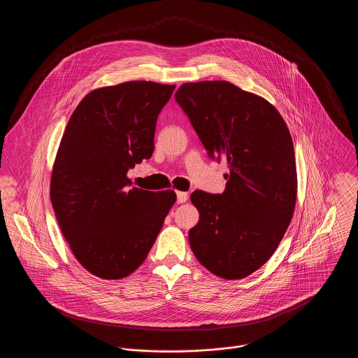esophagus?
Listing matches in <instances>:
<instances>
[{
  "mask_svg": "<svg viewBox=\"0 0 358 358\" xmlns=\"http://www.w3.org/2000/svg\"><path fill=\"white\" fill-rule=\"evenodd\" d=\"M176 196H178V204H183V203H186L187 199H189L187 193H185V192H178Z\"/></svg>",
  "mask_w": 358,
  "mask_h": 358,
  "instance_id": "esophagus-1",
  "label": "esophagus"
}]
</instances>
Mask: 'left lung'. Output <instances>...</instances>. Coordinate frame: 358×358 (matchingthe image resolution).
<instances>
[{
    "label": "left lung",
    "mask_w": 358,
    "mask_h": 358,
    "mask_svg": "<svg viewBox=\"0 0 358 358\" xmlns=\"http://www.w3.org/2000/svg\"><path fill=\"white\" fill-rule=\"evenodd\" d=\"M209 157H224L230 173L222 194L196 190L200 212L189 241L215 275L241 280L281 243L295 210L298 175L289 129L264 98L229 81L186 83L175 94Z\"/></svg>",
    "instance_id": "left-lung-1"
}]
</instances>
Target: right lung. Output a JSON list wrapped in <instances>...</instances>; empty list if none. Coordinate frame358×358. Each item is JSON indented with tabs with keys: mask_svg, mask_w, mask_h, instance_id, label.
Segmentation results:
<instances>
[{
	"mask_svg": "<svg viewBox=\"0 0 358 358\" xmlns=\"http://www.w3.org/2000/svg\"><path fill=\"white\" fill-rule=\"evenodd\" d=\"M175 85L128 81L91 91L71 114L52 166L51 203L80 264L103 280L134 273L176 201L173 190L129 187L150 158L155 122Z\"/></svg>",
	"mask_w": 358,
	"mask_h": 358,
	"instance_id": "obj_1",
	"label": "right lung"
}]
</instances>
